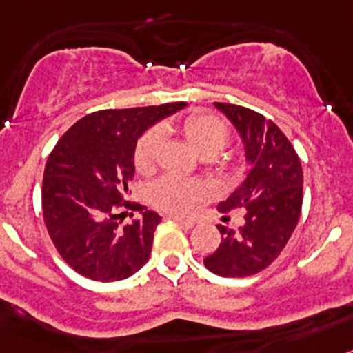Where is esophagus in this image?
I'll list each match as a JSON object with an SVG mask.
<instances>
[{
    "label": "esophagus",
    "mask_w": 353,
    "mask_h": 353,
    "mask_svg": "<svg viewBox=\"0 0 353 353\" xmlns=\"http://www.w3.org/2000/svg\"><path fill=\"white\" fill-rule=\"evenodd\" d=\"M170 218H172V220L176 221L181 228H184V230H190V228L195 225V221L188 220V218H179V216H170Z\"/></svg>",
    "instance_id": "1"
}]
</instances>
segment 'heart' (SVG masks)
<instances>
[{
  "mask_svg": "<svg viewBox=\"0 0 353 353\" xmlns=\"http://www.w3.org/2000/svg\"><path fill=\"white\" fill-rule=\"evenodd\" d=\"M179 128L188 144L202 158L216 157L228 142L227 125L212 114L188 116L183 119ZM161 141H163V130L160 126L148 130L141 137L135 149V167L141 172H148L154 167ZM202 193H204L202 184L179 176H165L151 186V200L154 204L176 214H186L192 211Z\"/></svg>",
  "mask_w": 353,
  "mask_h": 353,
  "instance_id": "b5f03b06",
  "label": "heart"
}]
</instances>
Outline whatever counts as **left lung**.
Masks as SVG:
<instances>
[{
    "label": "left lung",
    "instance_id": "obj_1",
    "mask_svg": "<svg viewBox=\"0 0 353 353\" xmlns=\"http://www.w3.org/2000/svg\"><path fill=\"white\" fill-rule=\"evenodd\" d=\"M214 107L236 128L250 170L220 204L221 211L244 208V225L237 230L218 225L221 243L204 265L223 278H244L271 265L287 246L303 208V167L271 119L232 103Z\"/></svg>",
    "mask_w": 353,
    "mask_h": 353
}]
</instances>
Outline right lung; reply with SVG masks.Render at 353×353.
<instances>
[{"label": "right lung", "instance_id": "right-lung-1", "mask_svg": "<svg viewBox=\"0 0 353 353\" xmlns=\"http://www.w3.org/2000/svg\"><path fill=\"white\" fill-rule=\"evenodd\" d=\"M186 103L100 110L59 139L43 172V221L70 268L94 281H119L144 268L160 216L126 202L135 174V148L148 128ZM121 207L141 218L121 229Z\"/></svg>", "mask_w": 353, "mask_h": 353}]
</instances>
